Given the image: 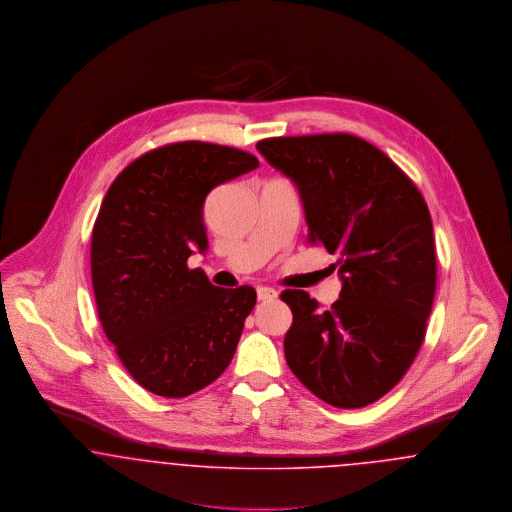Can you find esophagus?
I'll return each instance as SVG.
<instances>
[{"label": "esophagus", "mask_w": 512, "mask_h": 512, "mask_svg": "<svg viewBox=\"0 0 512 512\" xmlns=\"http://www.w3.org/2000/svg\"><path fill=\"white\" fill-rule=\"evenodd\" d=\"M257 297H259V301H274L278 297V292L274 288H268V286H259Z\"/></svg>", "instance_id": "esophagus-1"}]
</instances>
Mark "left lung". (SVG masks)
Listing matches in <instances>:
<instances>
[{
    "instance_id": "8db88e82",
    "label": "left lung",
    "mask_w": 512,
    "mask_h": 512,
    "mask_svg": "<svg viewBox=\"0 0 512 512\" xmlns=\"http://www.w3.org/2000/svg\"><path fill=\"white\" fill-rule=\"evenodd\" d=\"M257 149L295 182L309 244L340 257L328 311L303 290L280 295L293 313L288 366L328 405L366 407L405 376L426 336L438 278L428 205L384 151L351 134L267 138Z\"/></svg>"
}]
</instances>
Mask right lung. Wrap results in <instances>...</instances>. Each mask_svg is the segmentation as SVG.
<instances>
[{
  "label": "right lung",
  "mask_w": 512,
  "mask_h": 512,
  "mask_svg": "<svg viewBox=\"0 0 512 512\" xmlns=\"http://www.w3.org/2000/svg\"><path fill=\"white\" fill-rule=\"evenodd\" d=\"M259 167L207 142L151 149L115 178L92 230V284L107 340L130 376L161 397H186L230 365L255 307L251 286L217 288L192 249H207L205 197Z\"/></svg>",
  "instance_id": "add662e5"
}]
</instances>
